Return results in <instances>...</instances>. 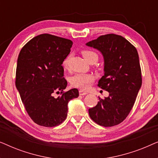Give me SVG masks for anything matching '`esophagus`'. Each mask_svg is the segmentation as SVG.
<instances>
[{"instance_id":"obj_1","label":"esophagus","mask_w":158,"mask_h":158,"mask_svg":"<svg viewBox=\"0 0 158 158\" xmlns=\"http://www.w3.org/2000/svg\"><path fill=\"white\" fill-rule=\"evenodd\" d=\"M79 94L81 95V96H84V95L88 94V93L85 92V91H83V90H79Z\"/></svg>"}]
</instances>
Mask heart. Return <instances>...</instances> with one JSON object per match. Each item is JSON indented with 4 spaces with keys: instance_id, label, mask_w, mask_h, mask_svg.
<instances>
[{
    "instance_id": "1",
    "label": "heart",
    "mask_w": 158,
    "mask_h": 158,
    "mask_svg": "<svg viewBox=\"0 0 158 158\" xmlns=\"http://www.w3.org/2000/svg\"><path fill=\"white\" fill-rule=\"evenodd\" d=\"M83 56L88 62H96L98 60V54L90 50H84L82 52ZM68 58L63 62L64 67L68 66ZM94 81V77L91 74L87 73H78L71 77L70 83L73 87L80 88L81 90H87Z\"/></svg>"
}]
</instances>
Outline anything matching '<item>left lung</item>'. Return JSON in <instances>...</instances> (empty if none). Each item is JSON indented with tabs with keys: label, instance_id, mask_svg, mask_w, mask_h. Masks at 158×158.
I'll use <instances>...</instances> for the list:
<instances>
[{
	"label": "left lung",
	"instance_id": "1",
	"mask_svg": "<svg viewBox=\"0 0 158 158\" xmlns=\"http://www.w3.org/2000/svg\"><path fill=\"white\" fill-rule=\"evenodd\" d=\"M86 45L100 51L104 59V75L98 86L109 93L88 109L96 124L113 127L129 115L142 85V73L137 49L126 39L114 34L102 35Z\"/></svg>",
	"mask_w": 158,
	"mask_h": 158
}]
</instances>
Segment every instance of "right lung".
Instances as JSON below:
<instances>
[{
    "label": "right lung",
    "mask_w": 158,
    "mask_h": 158,
    "mask_svg": "<svg viewBox=\"0 0 158 158\" xmlns=\"http://www.w3.org/2000/svg\"><path fill=\"white\" fill-rule=\"evenodd\" d=\"M72 45L68 39L43 34L28 42L19 55L16 87L29 116L40 126L53 127L63 122L68 102L79 96L76 88L64 91L68 82L62 64ZM55 93L60 96L56 98Z\"/></svg>",
    "instance_id": "right-lung-1"
}]
</instances>
